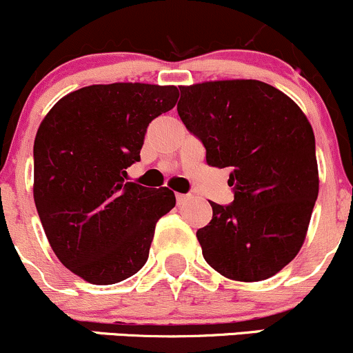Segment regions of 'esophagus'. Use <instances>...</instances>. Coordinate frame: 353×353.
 <instances>
[{
    "label": "esophagus",
    "instance_id": "1",
    "mask_svg": "<svg viewBox=\"0 0 353 353\" xmlns=\"http://www.w3.org/2000/svg\"><path fill=\"white\" fill-rule=\"evenodd\" d=\"M192 199V195H183V193H176V202L178 205H181V203L188 202V200Z\"/></svg>",
    "mask_w": 353,
    "mask_h": 353
}]
</instances>
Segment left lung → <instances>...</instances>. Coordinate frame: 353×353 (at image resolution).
Segmentation results:
<instances>
[{
  "label": "left lung",
  "instance_id": "8db88e82",
  "mask_svg": "<svg viewBox=\"0 0 353 353\" xmlns=\"http://www.w3.org/2000/svg\"><path fill=\"white\" fill-rule=\"evenodd\" d=\"M178 116L205 146L207 165L230 166L234 202H210L196 230L203 257L222 276L263 281L296 257L318 196L314 134L299 105L252 79L180 85Z\"/></svg>",
  "mask_w": 353,
  "mask_h": 353
}]
</instances>
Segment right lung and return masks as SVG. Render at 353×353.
<instances>
[{
  "label": "right lung",
  "mask_w": 353,
  "mask_h": 353,
  "mask_svg": "<svg viewBox=\"0 0 353 353\" xmlns=\"http://www.w3.org/2000/svg\"><path fill=\"white\" fill-rule=\"evenodd\" d=\"M175 85H87L60 99L33 145V199L55 256L92 284H114L148 261L175 193L126 180L148 124L175 108Z\"/></svg>",
  "instance_id": "obj_1"
}]
</instances>
